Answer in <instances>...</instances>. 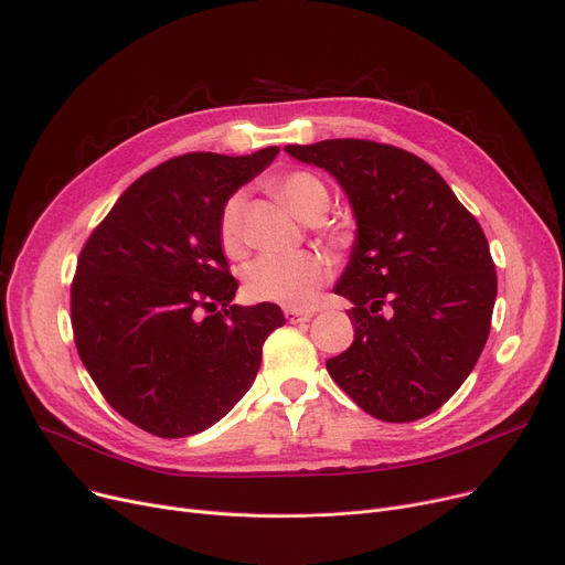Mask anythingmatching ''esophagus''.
Masks as SVG:
<instances>
[{"instance_id": "obj_1", "label": "esophagus", "mask_w": 565, "mask_h": 565, "mask_svg": "<svg viewBox=\"0 0 565 565\" xmlns=\"http://www.w3.org/2000/svg\"><path fill=\"white\" fill-rule=\"evenodd\" d=\"M315 312L312 310H296V308H285V319L289 323H298V321H310Z\"/></svg>"}]
</instances>
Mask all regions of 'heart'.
I'll use <instances>...</instances> for the list:
<instances>
[{
  "instance_id": "obj_1",
  "label": "heart",
  "mask_w": 565,
  "mask_h": 565,
  "mask_svg": "<svg viewBox=\"0 0 565 565\" xmlns=\"http://www.w3.org/2000/svg\"><path fill=\"white\" fill-rule=\"evenodd\" d=\"M274 191L289 205V210L308 223L319 221L328 205L330 193L321 178L310 171H289L274 180ZM218 237L227 255H237L244 248V198L230 195L218 216ZM328 278L326 262L310 250L287 255H262L253 259L244 271V289L253 301L278 303L285 308H308L319 287Z\"/></svg>"
}]
</instances>
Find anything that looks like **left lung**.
Returning <instances> with one entry per match:
<instances>
[{"instance_id": "1", "label": "left lung", "mask_w": 565, "mask_h": 565, "mask_svg": "<svg viewBox=\"0 0 565 565\" xmlns=\"http://www.w3.org/2000/svg\"><path fill=\"white\" fill-rule=\"evenodd\" d=\"M349 195L358 235L335 294L353 303V344L326 360L351 399L383 422L438 411L490 333L494 262L477 218L417 154L362 139L287 146Z\"/></svg>"}]
</instances>
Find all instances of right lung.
<instances>
[{
  "label": "right lung",
  "instance_id": "1",
  "mask_svg": "<svg viewBox=\"0 0 565 565\" xmlns=\"http://www.w3.org/2000/svg\"><path fill=\"white\" fill-rule=\"evenodd\" d=\"M278 152L163 161L125 189L82 248L71 287L79 358L111 408L152 436H193L227 415L285 323L276 303H232L239 282L218 237L227 198Z\"/></svg>",
  "mask_w": 565,
  "mask_h": 565
}]
</instances>
